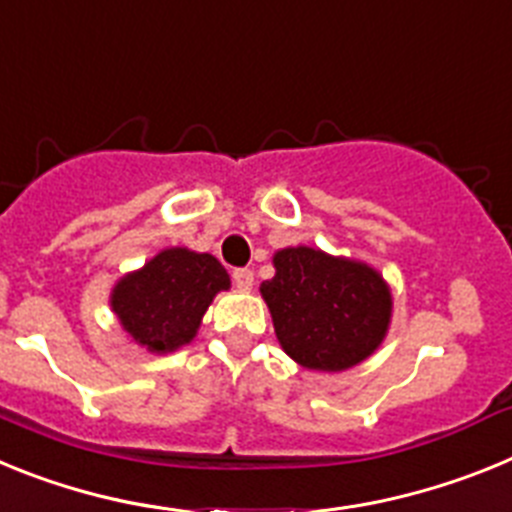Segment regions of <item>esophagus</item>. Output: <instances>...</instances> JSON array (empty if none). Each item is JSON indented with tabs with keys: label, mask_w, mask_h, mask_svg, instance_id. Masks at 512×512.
Listing matches in <instances>:
<instances>
[{
	"label": "esophagus",
	"mask_w": 512,
	"mask_h": 512,
	"mask_svg": "<svg viewBox=\"0 0 512 512\" xmlns=\"http://www.w3.org/2000/svg\"><path fill=\"white\" fill-rule=\"evenodd\" d=\"M233 282L238 289H251L253 287V271L251 269H233Z\"/></svg>",
	"instance_id": "34e87169"
}]
</instances>
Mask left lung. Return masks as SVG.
Segmentation results:
<instances>
[{"instance_id": "left-lung-1", "label": "left lung", "mask_w": 512, "mask_h": 512, "mask_svg": "<svg viewBox=\"0 0 512 512\" xmlns=\"http://www.w3.org/2000/svg\"><path fill=\"white\" fill-rule=\"evenodd\" d=\"M274 333L289 359L312 372H346L382 346L392 289L374 266L295 246L274 253L261 284Z\"/></svg>"}]
</instances>
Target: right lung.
<instances>
[{
    "mask_svg": "<svg viewBox=\"0 0 512 512\" xmlns=\"http://www.w3.org/2000/svg\"><path fill=\"white\" fill-rule=\"evenodd\" d=\"M223 289H230V277L212 253L174 246L117 279L110 307L138 346L161 356L194 341L207 307Z\"/></svg>",
    "mask_w": 512,
    "mask_h": 512,
    "instance_id": "add662e5",
    "label": "right lung"
}]
</instances>
